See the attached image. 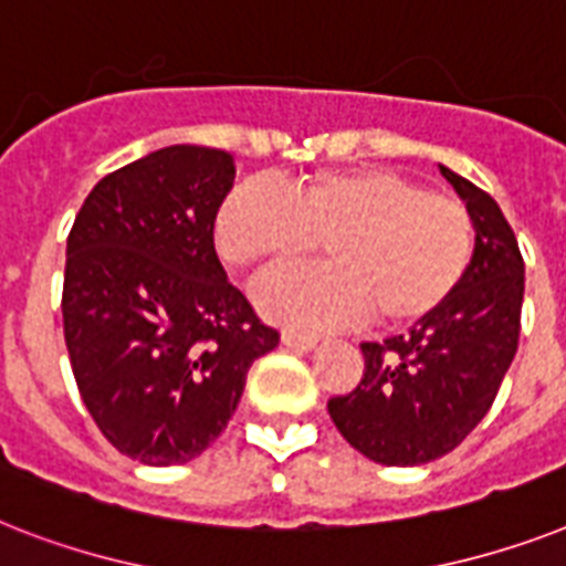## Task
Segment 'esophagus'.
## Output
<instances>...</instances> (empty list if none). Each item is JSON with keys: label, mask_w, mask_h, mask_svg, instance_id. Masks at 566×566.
Returning <instances> with one entry per match:
<instances>
[{"label": "esophagus", "mask_w": 566, "mask_h": 566, "mask_svg": "<svg viewBox=\"0 0 566 566\" xmlns=\"http://www.w3.org/2000/svg\"><path fill=\"white\" fill-rule=\"evenodd\" d=\"M282 343L287 348H296V352H314L319 339L311 337V334H298V331H282Z\"/></svg>", "instance_id": "obj_1"}]
</instances>
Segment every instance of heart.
Returning a JSON list of instances; mask_svg holds the SVG:
<instances>
[{
  "label": "heart",
  "instance_id": "1",
  "mask_svg": "<svg viewBox=\"0 0 566 566\" xmlns=\"http://www.w3.org/2000/svg\"><path fill=\"white\" fill-rule=\"evenodd\" d=\"M220 259L238 270H284L325 247L328 270L284 273L259 307L296 328H339L375 314L410 325L448 302L474 255V223L453 197L380 168L325 171L284 195L243 177L214 214Z\"/></svg>",
  "mask_w": 566,
  "mask_h": 566
}]
</instances>
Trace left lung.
Listing matches in <instances>:
<instances>
[{"instance_id": "left-lung-1", "label": "left lung", "mask_w": 566, "mask_h": 566, "mask_svg": "<svg viewBox=\"0 0 566 566\" xmlns=\"http://www.w3.org/2000/svg\"><path fill=\"white\" fill-rule=\"evenodd\" d=\"M474 223V255L442 307L407 334L360 343L357 389L328 401L348 444L380 465L412 468L457 448L497 398L517 352L523 259L494 197L444 165Z\"/></svg>"}]
</instances>
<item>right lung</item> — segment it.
<instances>
[{"mask_svg":"<svg viewBox=\"0 0 566 566\" xmlns=\"http://www.w3.org/2000/svg\"><path fill=\"white\" fill-rule=\"evenodd\" d=\"M235 182L227 150L171 145L107 174L66 241L63 334L86 410L145 465H182L235 412L252 360L279 346L214 252Z\"/></svg>","mask_w":566,"mask_h":566,"instance_id":"add662e5","label":"right lung"}]
</instances>
